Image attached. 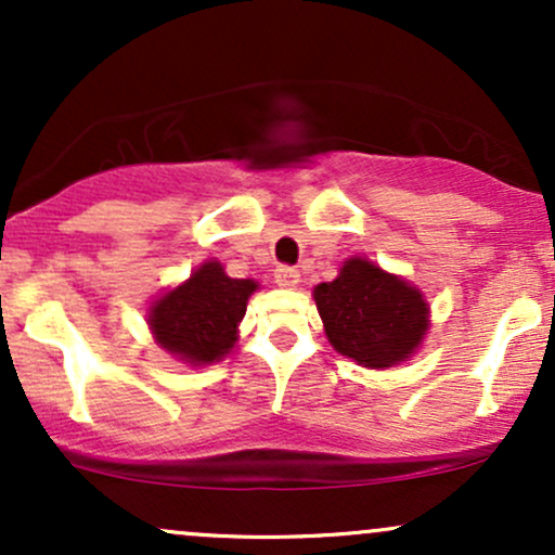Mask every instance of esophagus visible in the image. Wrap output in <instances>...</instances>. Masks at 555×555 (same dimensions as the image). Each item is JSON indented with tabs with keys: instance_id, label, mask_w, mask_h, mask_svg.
Instances as JSON below:
<instances>
[{
	"instance_id": "34e87169",
	"label": "esophagus",
	"mask_w": 555,
	"mask_h": 555,
	"mask_svg": "<svg viewBox=\"0 0 555 555\" xmlns=\"http://www.w3.org/2000/svg\"><path fill=\"white\" fill-rule=\"evenodd\" d=\"M273 279H276L279 286H297L299 284V271L295 269V266H279L276 271H273Z\"/></svg>"
}]
</instances>
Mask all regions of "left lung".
<instances>
[{"mask_svg":"<svg viewBox=\"0 0 555 555\" xmlns=\"http://www.w3.org/2000/svg\"><path fill=\"white\" fill-rule=\"evenodd\" d=\"M328 341L365 367H391L410 358L428 328V305L415 286L349 258L334 282L315 286Z\"/></svg>","mask_w":555,"mask_h":555,"instance_id":"obj_1","label":"left lung"}]
</instances>
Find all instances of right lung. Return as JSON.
Here are the masks:
<instances>
[{
	"label": "right lung",
	"mask_w": 555,
	"mask_h": 555,
	"mask_svg": "<svg viewBox=\"0 0 555 555\" xmlns=\"http://www.w3.org/2000/svg\"><path fill=\"white\" fill-rule=\"evenodd\" d=\"M256 286L250 279L227 276L216 260H208L154 302L149 321L156 341L193 365L221 360L237 341V326Z\"/></svg>",
	"instance_id": "right-lung-1"
}]
</instances>
